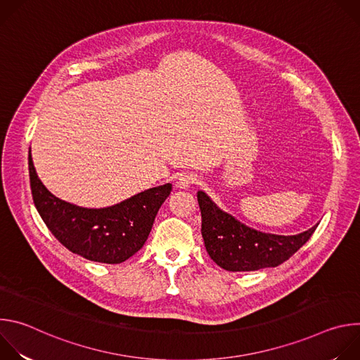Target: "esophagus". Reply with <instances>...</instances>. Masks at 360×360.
Instances as JSON below:
<instances>
[{"label": "esophagus", "mask_w": 360, "mask_h": 360, "mask_svg": "<svg viewBox=\"0 0 360 360\" xmlns=\"http://www.w3.org/2000/svg\"><path fill=\"white\" fill-rule=\"evenodd\" d=\"M196 184H198V178L193 174H184V175L179 176V179L176 182V185L179 188H189V186L196 185Z\"/></svg>", "instance_id": "obj_1"}]
</instances>
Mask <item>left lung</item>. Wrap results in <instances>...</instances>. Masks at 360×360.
Instances as JSON below:
<instances>
[{"instance_id":"obj_1","label":"left lung","mask_w":360,"mask_h":360,"mask_svg":"<svg viewBox=\"0 0 360 360\" xmlns=\"http://www.w3.org/2000/svg\"><path fill=\"white\" fill-rule=\"evenodd\" d=\"M196 198L205 248L217 265L231 272L258 271L283 264L309 240L318 228L315 225L290 236L264 233L222 212L205 192L198 191Z\"/></svg>"}]
</instances>
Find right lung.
<instances>
[{
    "label": "right lung",
    "mask_w": 360,
    "mask_h": 360,
    "mask_svg": "<svg viewBox=\"0 0 360 360\" xmlns=\"http://www.w3.org/2000/svg\"><path fill=\"white\" fill-rule=\"evenodd\" d=\"M28 168L35 208L51 233L71 252L102 264H121L143 246L161 205L172 189L171 184H165L114 207L88 210L51 193L37 176L31 153Z\"/></svg>",
    "instance_id": "1"
}]
</instances>
